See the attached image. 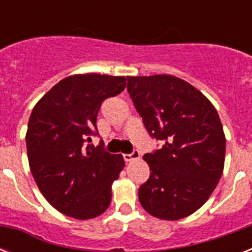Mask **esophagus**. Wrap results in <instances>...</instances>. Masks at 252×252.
Masks as SVG:
<instances>
[{"label":"esophagus","instance_id":"1","mask_svg":"<svg viewBox=\"0 0 252 252\" xmlns=\"http://www.w3.org/2000/svg\"><path fill=\"white\" fill-rule=\"evenodd\" d=\"M123 157H124V161L126 162H132L134 161V159H138V158H140V152H138V150H133L130 154H124Z\"/></svg>","mask_w":252,"mask_h":252}]
</instances>
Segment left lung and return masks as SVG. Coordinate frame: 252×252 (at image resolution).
Segmentation results:
<instances>
[{
	"label": "left lung",
	"mask_w": 252,
	"mask_h": 252,
	"mask_svg": "<svg viewBox=\"0 0 252 252\" xmlns=\"http://www.w3.org/2000/svg\"><path fill=\"white\" fill-rule=\"evenodd\" d=\"M126 90L150 136L165 140L144 156L150 176L138 188L149 215L175 221L195 213L221 179L226 138L215 106L170 74L126 77Z\"/></svg>",
	"instance_id": "obj_1"
}]
</instances>
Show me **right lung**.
Returning <instances> with one entry per match:
<instances>
[{
  "label": "right lung",
  "instance_id": "right-lung-1",
  "mask_svg": "<svg viewBox=\"0 0 252 252\" xmlns=\"http://www.w3.org/2000/svg\"><path fill=\"white\" fill-rule=\"evenodd\" d=\"M126 85L122 76L74 74L33 107L26 133L30 170L47 201L63 215L90 220L110 207L111 187L124 158L85 142L96 129L103 100L120 94Z\"/></svg>",
  "mask_w": 252,
  "mask_h": 252
}]
</instances>
